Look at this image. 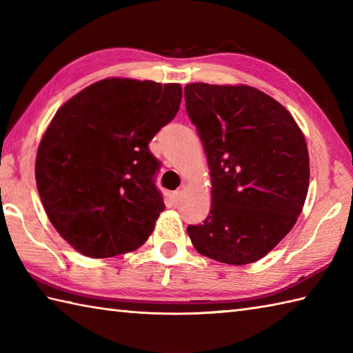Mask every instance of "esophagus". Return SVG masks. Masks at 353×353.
<instances>
[{
  "label": "esophagus",
  "instance_id": "esophagus-1",
  "mask_svg": "<svg viewBox=\"0 0 353 353\" xmlns=\"http://www.w3.org/2000/svg\"><path fill=\"white\" fill-rule=\"evenodd\" d=\"M182 196H183L182 190L174 191V192H172V201H174V203H179V201H181V199H182Z\"/></svg>",
  "mask_w": 353,
  "mask_h": 353
}]
</instances>
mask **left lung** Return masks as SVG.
<instances>
[{"instance_id":"left-lung-1","label":"left lung","mask_w":353,"mask_h":353,"mask_svg":"<svg viewBox=\"0 0 353 353\" xmlns=\"http://www.w3.org/2000/svg\"><path fill=\"white\" fill-rule=\"evenodd\" d=\"M188 117L203 144L211 211L186 232L200 254L244 265L264 258L301 215L310 186L305 134L290 112L247 85L190 83Z\"/></svg>"}]
</instances>
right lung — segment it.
Instances as JSON below:
<instances>
[{"label": "right lung", "mask_w": 353, "mask_h": 353, "mask_svg": "<svg viewBox=\"0 0 353 353\" xmlns=\"http://www.w3.org/2000/svg\"><path fill=\"white\" fill-rule=\"evenodd\" d=\"M181 101L179 83L110 77L52 117L37 147L36 186L51 224L77 252L112 258L152 235L165 205L148 142Z\"/></svg>", "instance_id": "obj_1"}]
</instances>
